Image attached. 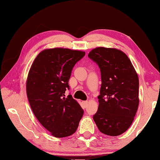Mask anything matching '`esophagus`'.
<instances>
[{"mask_svg":"<svg viewBox=\"0 0 160 160\" xmlns=\"http://www.w3.org/2000/svg\"><path fill=\"white\" fill-rule=\"evenodd\" d=\"M87 104H88V102L87 101H83L82 102V105L84 108H86L87 107Z\"/></svg>","mask_w":160,"mask_h":160,"instance_id":"esophagus-1","label":"esophagus"}]
</instances>
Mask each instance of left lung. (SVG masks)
I'll return each instance as SVG.
<instances>
[{"instance_id": "8db88e82", "label": "left lung", "mask_w": 160, "mask_h": 160, "mask_svg": "<svg viewBox=\"0 0 160 160\" xmlns=\"http://www.w3.org/2000/svg\"><path fill=\"white\" fill-rule=\"evenodd\" d=\"M88 57L100 69L99 106L93 118L100 131L118 136L130 127L139 105V79L130 59L115 48L97 47Z\"/></svg>"}]
</instances>
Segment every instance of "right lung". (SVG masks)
<instances>
[{
  "instance_id": "obj_1",
  "label": "right lung",
  "mask_w": 160,
  "mask_h": 160,
  "mask_svg": "<svg viewBox=\"0 0 160 160\" xmlns=\"http://www.w3.org/2000/svg\"><path fill=\"white\" fill-rule=\"evenodd\" d=\"M85 52L64 48L42 51L30 68L27 95L37 120L56 138L70 136L76 131L84 111L65 91L73 68Z\"/></svg>"
}]
</instances>
